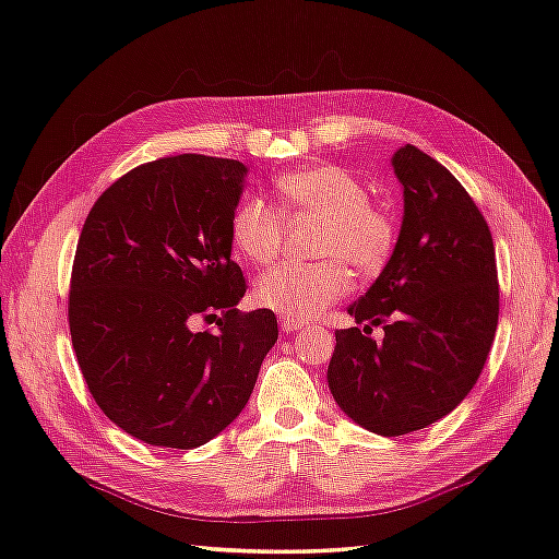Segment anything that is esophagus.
Listing matches in <instances>:
<instances>
[{"instance_id": "1", "label": "esophagus", "mask_w": 559, "mask_h": 559, "mask_svg": "<svg viewBox=\"0 0 559 559\" xmlns=\"http://www.w3.org/2000/svg\"><path fill=\"white\" fill-rule=\"evenodd\" d=\"M300 320H290V318H281V330L283 333H293V330H300Z\"/></svg>"}]
</instances>
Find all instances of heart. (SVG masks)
Masks as SVG:
<instances>
[{
  "mask_svg": "<svg viewBox=\"0 0 559 559\" xmlns=\"http://www.w3.org/2000/svg\"><path fill=\"white\" fill-rule=\"evenodd\" d=\"M276 204L246 194L231 214V239L251 263L278 257L286 222L318 219L313 263H281L253 288L257 306L281 318L310 320L349 290V271L372 276L390 261L396 226L390 212L370 202L355 175L337 165H310L278 179Z\"/></svg>",
  "mask_w": 559,
  "mask_h": 559,
  "instance_id": "b5f03b06",
  "label": "heart"
}]
</instances>
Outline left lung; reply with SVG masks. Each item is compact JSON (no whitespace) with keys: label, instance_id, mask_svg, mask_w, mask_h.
I'll return each instance as SVG.
<instances>
[{"label":"left lung","instance_id":"obj_1","mask_svg":"<svg viewBox=\"0 0 559 559\" xmlns=\"http://www.w3.org/2000/svg\"><path fill=\"white\" fill-rule=\"evenodd\" d=\"M404 216L390 261L337 330L335 402L359 427L402 437L439 421L476 384L498 328L493 236L447 167L414 145L392 157ZM382 324L385 337H369Z\"/></svg>","mask_w":559,"mask_h":559}]
</instances>
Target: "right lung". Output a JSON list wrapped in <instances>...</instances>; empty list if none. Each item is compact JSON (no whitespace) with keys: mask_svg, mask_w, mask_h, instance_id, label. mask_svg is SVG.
<instances>
[{"mask_svg":"<svg viewBox=\"0 0 559 559\" xmlns=\"http://www.w3.org/2000/svg\"><path fill=\"white\" fill-rule=\"evenodd\" d=\"M239 159L175 155L112 182L75 246L69 325L83 380L108 419L165 449H197L241 414L278 340L266 308L241 313L231 261ZM200 317L214 334H197Z\"/></svg>","mask_w":559,"mask_h":559,"instance_id":"right-lung-1","label":"right lung"}]
</instances>
